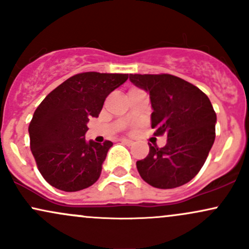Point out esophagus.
I'll return each mask as SVG.
<instances>
[{
	"mask_svg": "<svg viewBox=\"0 0 249 249\" xmlns=\"http://www.w3.org/2000/svg\"><path fill=\"white\" fill-rule=\"evenodd\" d=\"M121 142H123V144H125V145H132L133 144L132 141H130V139H126V138H122Z\"/></svg>",
	"mask_w": 249,
	"mask_h": 249,
	"instance_id": "esophagus-1",
	"label": "esophagus"
}]
</instances>
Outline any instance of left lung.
Segmentation results:
<instances>
[{
    "mask_svg": "<svg viewBox=\"0 0 249 249\" xmlns=\"http://www.w3.org/2000/svg\"><path fill=\"white\" fill-rule=\"evenodd\" d=\"M130 81L150 95L154 134L167 136L164 147L150 144L137 170L157 188L186 184L201 170L215 139L216 115L210 98L191 83L167 73L130 75Z\"/></svg>",
    "mask_w": 249,
    "mask_h": 249,
    "instance_id": "left-lung-1",
    "label": "left lung"
}]
</instances>
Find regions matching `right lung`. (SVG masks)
Here are the masks:
<instances>
[{
	"instance_id": "right-lung-1",
	"label": "right lung",
	"mask_w": 249,
	"mask_h": 249,
	"mask_svg": "<svg viewBox=\"0 0 249 249\" xmlns=\"http://www.w3.org/2000/svg\"><path fill=\"white\" fill-rule=\"evenodd\" d=\"M127 78V73H78L51 91L36 108L29 125L30 148L51 186L76 192L98 180L112 142H88V123L98 117L105 98Z\"/></svg>"
}]
</instances>
